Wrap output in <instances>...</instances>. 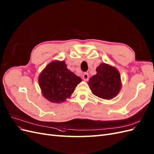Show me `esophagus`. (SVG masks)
I'll return each instance as SVG.
<instances>
[{"label": "esophagus", "instance_id": "1", "mask_svg": "<svg viewBox=\"0 0 154 154\" xmlns=\"http://www.w3.org/2000/svg\"><path fill=\"white\" fill-rule=\"evenodd\" d=\"M83 80H85V81H87L89 79V74L87 72H85L84 74H83V76H82Z\"/></svg>", "mask_w": 154, "mask_h": 154}]
</instances>
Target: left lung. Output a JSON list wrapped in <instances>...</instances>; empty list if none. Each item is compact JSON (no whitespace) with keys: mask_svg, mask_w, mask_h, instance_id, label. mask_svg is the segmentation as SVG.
Listing matches in <instances>:
<instances>
[{"mask_svg":"<svg viewBox=\"0 0 154 154\" xmlns=\"http://www.w3.org/2000/svg\"><path fill=\"white\" fill-rule=\"evenodd\" d=\"M96 70L97 74L88 82L92 93L102 99H113L122 87L119 71L117 68L105 63L99 65Z\"/></svg>","mask_w":154,"mask_h":154,"instance_id":"left-lung-1","label":"left lung"}]
</instances>
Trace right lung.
I'll list each match as a JSON object with an SVG mask.
<instances>
[{"mask_svg":"<svg viewBox=\"0 0 154 154\" xmlns=\"http://www.w3.org/2000/svg\"><path fill=\"white\" fill-rule=\"evenodd\" d=\"M82 79L70 71L64 61L54 60L40 73L38 82L43 97L52 103L69 98Z\"/></svg>","mask_w":154,"mask_h":154,"instance_id":"obj_1","label":"right lung"}]
</instances>
